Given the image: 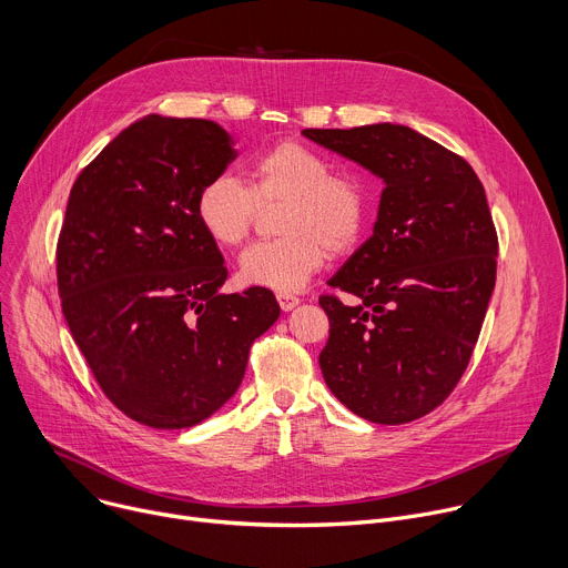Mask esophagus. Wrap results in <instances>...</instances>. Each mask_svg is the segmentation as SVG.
Instances as JSON below:
<instances>
[{
    "label": "esophagus",
    "instance_id": "34e87169",
    "mask_svg": "<svg viewBox=\"0 0 568 568\" xmlns=\"http://www.w3.org/2000/svg\"><path fill=\"white\" fill-rule=\"evenodd\" d=\"M277 302H280L282 312H291L293 307H297L300 297H295V295H291V293H277Z\"/></svg>",
    "mask_w": 568,
    "mask_h": 568
}]
</instances>
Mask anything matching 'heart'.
Segmentation results:
<instances>
[{
    "label": "heart",
    "instance_id": "b5f03b06",
    "mask_svg": "<svg viewBox=\"0 0 568 568\" xmlns=\"http://www.w3.org/2000/svg\"><path fill=\"white\" fill-rule=\"evenodd\" d=\"M282 202L275 241L241 254V280L282 293L297 291L332 254L351 252L368 223V189L355 172L332 170L325 154L297 141L261 150L247 163V182L215 174L195 197L204 234L221 247H239L258 209Z\"/></svg>",
    "mask_w": 568,
    "mask_h": 568
}]
</instances>
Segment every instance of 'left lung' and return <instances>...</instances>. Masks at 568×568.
<instances>
[{
    "label": "left lung",
    "mask_w": 568,
    "mask_h": 568,
    "mask_svg": "<svg viewBox=\"0 0 568 568\" xmlns=\"http://www.w3.org/2000/svg\"><path fill=\"white\" fill-rule=\"evenodd\" d=\"M384 180L373 236L327 282L329 338L318 357L357 416L403 425L462 379L496 286L498 234L466 159L403 124L304 129Z\"/></svg>",
    "instance_id": "8db88e82"
}]
</instances>
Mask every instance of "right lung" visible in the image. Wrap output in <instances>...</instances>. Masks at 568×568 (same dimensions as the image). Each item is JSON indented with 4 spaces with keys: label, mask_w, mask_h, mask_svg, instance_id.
I'll list each match as a JSON object with an SVG mask.
<instances>
[{
    "label": "right lung",
    "mask_w": 568,
    "mask_h": 568,
    "mask_svg": "<svg viewBox=\"0 0 568 568\" xmlns=\"http://www.w3.org/2000/svg\"><path fill=\"white\" fill-rule=\"evenodd\" d=\"M236 156L221 124L148 115L72 184L57 243L61 310L104 396L156 429L193 427L241 386L280 316L273 291L217 293L227 268L195 215Z\"/></svg>",
    "instance_id": "1"
}]
</instances>
